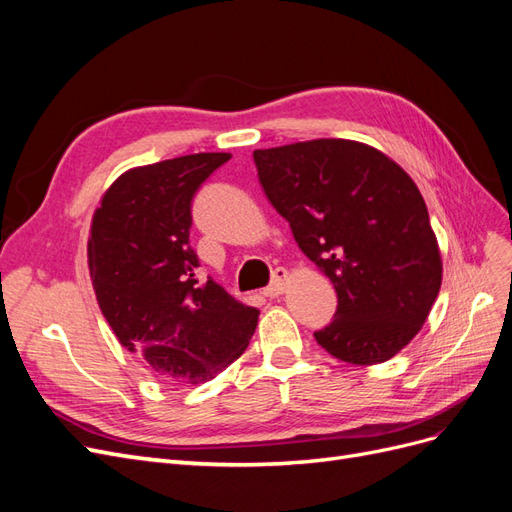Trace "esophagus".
Masks as SVG:
<instances>
[{"instance_id":"esophagus-1","label":"esophagus","mask_w":512,"mask_h":512,"mask_svg":"<svg viewBox=\"0 0 512 512\" xmlns=\"http://www.w3.org/2000/svg\"><path fill=\"white\" fill-rule=\"evenodd\" d=\"M288 277H290V275H288V271H286V269L277 267V269L273 271V280H271V284L265 288V297H271V299L280 297V294L286 290Z\"/></svg>"}]
</instances>
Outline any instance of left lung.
<instances>
[{"label":"left lung","instance_id":"left-lung-1","mask_svg":"<svg viewBox=\"0 0 512 512\" xmlns=\"http://www.w3.org/2000/svg\"><path fill=\"white\" fill-rule=\"evenodd\" d=\"M254 162L269 203L335 286L337 312L316 342L346 363L389 361L421 331L442 284L414 181L382 151L344 138L256 149Z\"/></svg>","mask_w":512,"mask_h":512}]
</instances>
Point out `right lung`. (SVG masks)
Instances as JSON below:
<instances>
[{
	"label": "right lung",
	"instance_id": "obj_1",
	"mask_svg": "<svg viewBox=\"0 0 512 512\" xmlns=\"http://www.w3.org/2000/svg\"><path fill=\"white\" fill-rule=\"evenodd\" d=\"M230 153H192L123 173L91 222L96 299L119 344L170 384H200L237 361L258 309L198 282L192 200Z\"/></svg>",
	"mask_w": 512,
	"mask_h": 512
}]
</instances>
